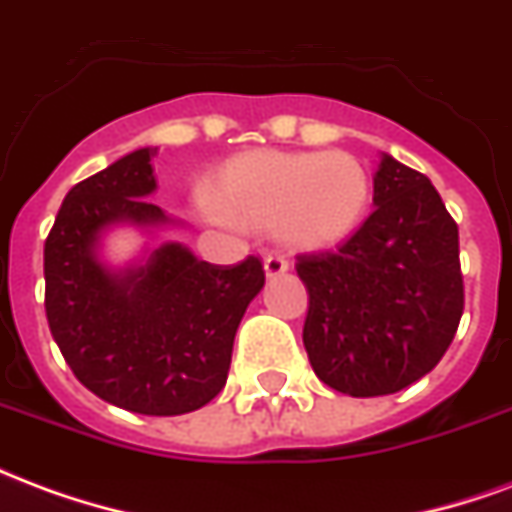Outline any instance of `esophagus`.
<instances>
[{
    "label": "esophagus",
    "mask_w": 512,
    "mask_h": 512,
    "mask_svg": "<svg viewBox=\"0 0 512 512\" xmlns=\"http://www.w3.org/2000/svg\"><path fill=\"white\" fill-rule=\"evenodd\" d=\"M263 268H266V277H279V274L288 271V260L282 255H268L263 260Z\"/></svg>",
    "instance_id": "34e87169"
}]
</instances>
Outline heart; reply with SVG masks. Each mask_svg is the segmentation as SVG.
Returning <instances> with one entry per match:
<instances>
[{
  "label": "heart",
  "mask_w": 512,
  "mask_h": 512,
  "mask_svg": "<svg viewBox=\"0 0 512 512\" xmlns=\"http://www.w3.org/2000/svg\"><path fill=\"white\" fill-rule=\"evenodd\" d=\"M211 219H233L299 249H323L354 233L370 200L365 167L348 153L249 150L230 158L208 186Z\"/></svg>",
  "instance_id": "heart-1"
}]
</instances>
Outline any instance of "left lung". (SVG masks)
<instances>
[{"mask_svg": "<svg viewBox=\"0 0 512 512\" xmlns=\"http://www.w3.org/2000/svg\"><path fill=\"white\" fill-rule=\"evenodd\" d=\"M373 205L337 249L296 257L310 365L351 397L392 395L430 373L463 315L458 224L433 183L384 156Z\"/></svg>", "mask_w": 512, "mask_h": 512, "instance_id": "obj_1", "label": "left lung"}]
</instances>
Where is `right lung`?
<instances>
[{
	"mask_svg": "<svg viewBox=\"0 0 512 512\" xmlns=\"http://www.w3.org/2000/svg\"><path fill=\"white\" fill-rule=\"evenodd\" d=\"M153 147L128 153L76 183L43 246L46 318L65 362L93 395L147 417L189 414L227 384L233 340L266 274L260 257L235 266L164 244L145 266L112 271L98 260L109 224L156 227Z\"/></svg>",
	"mask_w": 512,
	"mask_h": 512,
	"instance_id": "right-lung-1",
	"label": "right lung"
}]
</instances>
